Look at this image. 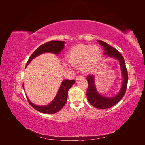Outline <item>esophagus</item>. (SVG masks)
I'll list each match as a JSON object with an SVG mask.
<instances>
[{
  "instance_id": "1",
  "label": "esophagus",
  "mask_w": 145,
  "mask_h": 145,
  "mask_svg": "<svg viewBox=\"0 0 145 145\" xmlns=\"http://www.w3.org/2000/svg\"><path fill=\"white\" fill-rule=\"evenodd\" d=\"M83 78V77L82 76L78 75V76H77V77H76V80H78V79H79V78Z\"/></svg>"
}]
</instances>
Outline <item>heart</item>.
I'll use <instances>...</instances> for the list:
<instances>
[{"instance_id": "b5f03b06", "label": "heart", "mask_w": 145, "mask_h": 145, "mask_svg": "<svg viewBox=\"0 0 145 145\" xmlns=\"http://www.w3.org/2000/svg\"><path fill=\"white\" fill-rule=\"evenodd\" d=\"M102 57V52L97 46L78 45L72 48L68 53L69 63L80 65L82 71L88 72L94 69Z\"/></svg>"}]
</instances>
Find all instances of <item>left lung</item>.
Instances as JSON below:
<instances>
[{
  "instance_id": "8db88e82",
  "label": "left lung",
  "mask_w": 145,
  "mask_h": 145,
  "mask_svg": "<svg viewBox=\"0 0 145 145\" xmlns=\"http://www.w3.org/2000/svg\"><path fill=\"white\" fill-rule=\"evenodd\" d=\"M99 44L102 45L104 49V55L107 56L108 57H112L117 59L120 63L123 82L121 88L118 94L114 97H105L100 94L96 89L95 84V78L93 74L88 75L86 77V79L88 82L86 92V97L88 102L91 105L96 108L100 109H106L113 106L117 104L123 97L126 90L127 84H128V75L127 69L126 68L125 62L123 57L118 52L116 48L109 45L106 42L97 40Z\"/></svg>"
}]
</instances>
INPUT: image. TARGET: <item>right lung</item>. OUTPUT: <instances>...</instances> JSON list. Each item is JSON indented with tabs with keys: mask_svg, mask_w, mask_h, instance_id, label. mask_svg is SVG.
<instances>
[{
	"mask_svg": "<svg viewBox=\"0 0 145 145\" xmlns=\"http://www.w3.org/2000/svg\"><path fill=\"white\" fill-rule=\"evenodd\" d=\"M64 41H50L39 46L37 49L31 56L29 60H28L26 67L31 62L33 59L41 54L45 52H51L55 54H59L62 51L65 47ZM25 67V68H26ZM76 81L74 80H65L62 82L60 88L57 92L56 96L52 102L47 105L44 106H37V105L33 103L27 97L29 103L33 108L36 109L37 111L45 114H54L59 112L64 106L67 102L68 97V92ZM23 83V88H24Z\"/></svg>",
	"mask_w": 145,
	"mask_h": 145,
	"instance_id": "1",
	"label": "right lung"
}]
</instances>
